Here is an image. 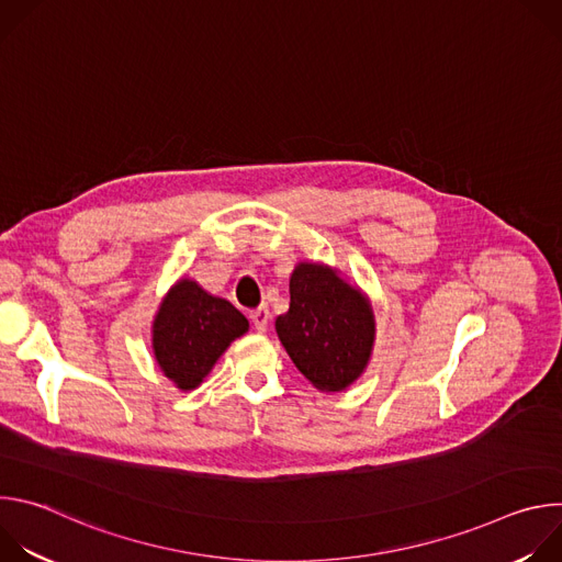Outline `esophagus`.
Here are the masks:
<instances>
[{
	"label": "esophagus",
	"mask_w": 562,
	"mask_h": 562,
	"mask_svg": "<svg viewBox=\"0 0 562 562\" xmlns=\"http://www.w3.org/2000/svg\"><path fill=\"white\" fill-rule=\"evenodd\" d=\"M249 317H251V323H254V327H256L258 334H265V331H267L269 319H271V313H269L267 306H258L256 311H251Z\"/></svg>",
	"instance_id": "1"
}]
</instances>
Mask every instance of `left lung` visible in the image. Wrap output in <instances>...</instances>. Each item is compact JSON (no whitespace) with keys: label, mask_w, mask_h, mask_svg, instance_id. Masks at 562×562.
<instances>
[{"label":"left lung","mask_w":562,"mask_h":562,"mask_svg":"<svg viewBox=\"0 0 562 562\" xmlns=\"http://www.w3.org/2000/svg\"><path fill=\"white\" fill-rule=\"evenodd\" d=\"M289 293V311L276 319L289 358L315 389H347L367 369L375 340L369 297L317 262H300L293 269Z\"/></svg>","instance_id":"1"}]
</instances>
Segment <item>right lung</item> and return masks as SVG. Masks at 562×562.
<instances>
[{
	"label": "right lung",
	"instance_id": "add662e5",
	"mask_svg": "<svg viewBox=\"0 0 562 562\" xmlns=\"http://www.w3.org/2000/svg\"><path fill=\"white\" fill-rule=\"evenodd\" d=\"M247 331L249 319L228 300L182 278L169 289L153 319L155 362L180 391H191L202 384L228 345Z\"/></svg>",
	"mask_w": 562,
	"mask_h": 562
}]
</instances>
